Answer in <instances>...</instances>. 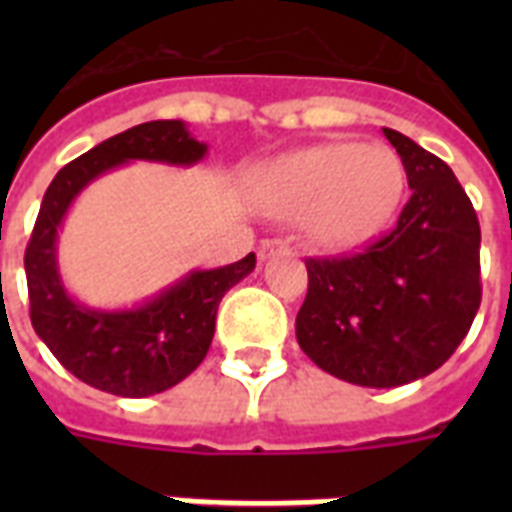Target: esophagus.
<instances>
[{"label":"esophagus","instance_id":"esophagus-1","mask_svg":"<svg viewBox=\"0 0 512 512\" xmlns=\"http://www.w3.org/2000/svg\"><path fill=\"white\" fill-rule=\"evenodd\" d=\"M289 252V241L281 239H268L263 241V247H260V260H268L273 255H287Z\"/></svg>","mask_w":512,"mask_h":512}]
</instances>
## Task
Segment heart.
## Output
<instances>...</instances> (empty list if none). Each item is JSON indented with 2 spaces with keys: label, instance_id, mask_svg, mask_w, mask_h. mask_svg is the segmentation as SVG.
<instances>
[{
  "label": "heart",
  "instance_id": "obj_1",
  "mask_svg": "<svg viewBox=\"0 0 512 512\" xmlns=\"http://www.w3.org/2000/svg\"><path fill=\"white\" fill-rule=\"evenodd\" d=\"M255 191L276 212L305 215V233L316 244L342 249L388 225L404 191V170L385 146L324 143L263 164Z\"/></svg>",
  "mask_w": 512,
  "mask_h": 512
}]
</instances>
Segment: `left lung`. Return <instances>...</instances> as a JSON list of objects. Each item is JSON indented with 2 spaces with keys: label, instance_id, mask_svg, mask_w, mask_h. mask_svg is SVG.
Returning a JSON list of instances; mask_svg holds the SVG:
<instances>
[{
  "label": "left lung",
  "instance_id": "obj_1",
  "mask_svg": "<svg viewBox=\"0 0 512 512\" xmlns=\"http://www.w3.org/2000/svg\"><path fill=\"white\" fill-rule=\"evenodd\" d=\"M412 196L393 231L348 257H308L297 342L313 364L364 388L428 377L481 305V228L449 164L385 127Z\"/></svg>",
  "mask_w": 512,
  "mask_h": 512
}]
</instances>
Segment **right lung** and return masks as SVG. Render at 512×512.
<instances>
[{
  "label": "right lung",
  "mask_w": 512,
  "mask_h": 512,
  "mask_svg": "<svg viewBox=\"0 0 512 512\" xmlns=\"http://www.w3.org/2000/svg\"><path fill=\"white\" fill-rule=\"evenodd\" d=\"M207 156L180 119H159L103 140L66 164L44 193L26 247L31 324L52 356L92 388L124 398L162 393L204 361L217 305L255 271V252L212 271H191L159 295L119 311L87 308L68 295L58 271V231L68 207L100 175L127 162L191 167Z\"/></svg>",
  "instance_id": "right-lung-1"
}]
</instances>
